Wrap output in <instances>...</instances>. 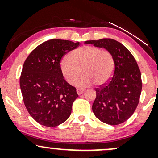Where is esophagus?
Wrapping results in <instances>:
<instances>
[{
	"label": "esophagus",
	"mask_w": 158,
	"mask_h": 158,
	"mask_svg": "<svg viewBox=\"0 0 158 158\" xmlns=\"http://www.w3.org/2000/svg\"><path fill=\"white\" fill-rule=\"evenodd\" d=\"M84 91H85V89H81V88H78V89H77V92L79 95H80V94H82Z\"/></svg>",
	"instance_id": "obj_1"
}]
</instances>
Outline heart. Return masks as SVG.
I'll return each mask as SVG.
<instances>
[{"instance_id": "b5f03b06", "label": "heart", "mask_w": 158, "mask_h": 158, "mask_svg": "<svg viewBox=\"0 0 158 158\" xmlns=\"http://www.w3.org/2000/svg\"><path fill=\"white\" fill-rule=\"evenodd\" d=\"M114 69V56L109 50L94 46H83L70 52L68 58L61 61L62 77L70 85H73L81 73H84L75 82L79 88L94 83L97 86L108 82Z\"/></svg>"}]
</instances>
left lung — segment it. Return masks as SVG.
<instances>
[{"label": "left lung", "mask_w": 158, "mask_h": 158, "mask_svg": "<svg viewBox=\"0 0 158 158\" xmlns=\"http://www.w3.org/2000/svg\"><path fill=\"white\" fill-rule=\"evenodd\" d=\"M85 44L106 48L114 59L112 77L105 85L95 88L94 114L99 120L111 126L126 122L138 106L143 86L135 57L124 45L114 39L92 40L85 41Z\"/></svg>", "instance_id": "1"}]
</instances>
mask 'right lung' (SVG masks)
<instances>
[{
	"label": "right lung",
	"instance_id": "right-lung-1",
	"mask_svg": "<svg viewBox=\"0 0 158 158\" xmlns=\"http://www.w3.org/2000/svg\"><path fill=\"white\" fill-rule=\"evenodd\" d=\"M79 45L68 40H49L34 49L23 63L20 77L23 103L30 115L42 126H59L71 114L79 95L61 75L60 62Z\"/></svg>",
	"mask_w": 158,
	"mask_h": 158
}]
</instances>
